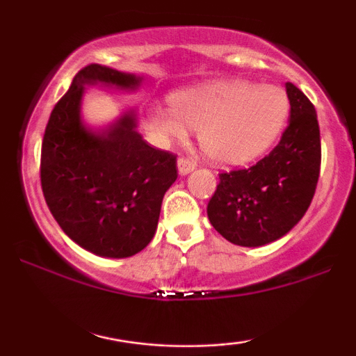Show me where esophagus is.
<instances>
[{
	"label": "esophagus",
	"instance_id": "34e87169",
	"mask_svg": "<svg viewBox=\"0 0 356 356\" xmlns=\"http://www.w3.org/2000/svg\"><path fill=\"white\" fill-rule=\"evenodd\" d=\"M177 169H179V174H181V175H187L195 169V162L192 161V159L179 157L177 159Z\"/></svg>",
	"mask_w": 356,
	"mask_h": 356
}]
</instances>
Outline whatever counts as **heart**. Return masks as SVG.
<instances>
[{
    "mask_svg": "<svg viewBox=\"0 0 356 356\" xmlns=\"http://www.w3.org/2000/svg\"><path fill=\"white\" fill-rule=\"evenodd\" d=\"M289 110L288 95L276 85L218 80L170 93L169 107L149 105L142 118L161 142L184 140L195 129L209 161L234 167L256 161L276 144Z\"/></svg>",
    "mask_w": 356,
    "mask_h": 356,
    "instance_id": "1",
    "label": "heart"
}]
</instances>
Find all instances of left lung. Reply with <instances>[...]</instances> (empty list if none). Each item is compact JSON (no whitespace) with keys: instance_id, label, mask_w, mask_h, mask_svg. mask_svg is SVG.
Wrapping results in <instances>:
<instances>
[{"instance_id":"obj_1","label":"left lung","mask_w":356,"mask_h":356,"mask_svg":"<svg viewBox=\"0 0 356 356\" xmlns=\"http://www.w3.org/2000/svg\"><path fill=\"white\" fill-rule=\"evenodd\" d=\"M289 124L280 144L249 169L219 174L207 218L229 243L256 248L283 238L300 222L316 191L320 125L308 97L286 83Z\"/></svg>"}]
</instances>
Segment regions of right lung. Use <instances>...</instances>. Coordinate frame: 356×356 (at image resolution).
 Masks as SVG:
<instances>
[{
    "mask_svg": "<svg viewBox=\"0 0 356 356\" xmlns=\"http://www.w3.org/2000/svg\"><path fill=\"white\" fill-rule=\"evenodd\" d=\"M140 76L92 63L81 68L51 110L42 144L48 209L80 248L129 257L150 243L164 194L177 179L175 155L150 147L132 110L100 130L81 122L85 87L136 90Z\"/></svg>",
    "mask_w": 356,
    "mask_h": 356,
    "instance_id": "1",
    "label": "right lung"
}]
</instances>
